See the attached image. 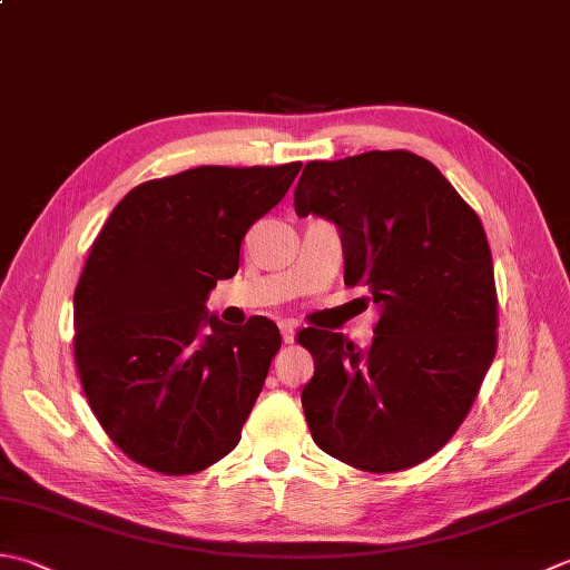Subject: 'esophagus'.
I'll return each instance as SVG.
<instances>
[{
  "instance_id": "obj_1",
  "label": "esophagus",
  "mask_w": 570,
  "mask_h": 570,
  "mask_svg": "<svg viewBox=\"0 0 570 570\" xmlns=\"http://www.w3.org/2000/svg\"><path fill=\"white\" fill-rule=\"evenodd\" d=\"M278 328H282V338H284V343H294L296 326H294L292 321H282V323H278Z\"/></svg>"
}]
</instances>
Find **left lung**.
Segmentation results:
<instances>
[{"label":"left lung","instance_id":"1","mask_svg":"<svg viewBox=\"0 0 570 570\" xmlns=\"http://www.w3.org/2000/svg\"><path fill=\"white\" fill-rule=\"evenodd\" d=\"M298 217L336 222L345 284L381 321L367 351L304 328L314 377L301 393L311 438L361 472L430 460L470 415L497 353L499 301L487 232L438 167L407 150L311 160Z\"/></svg>","mask_w":570,"mask_h":570}]
</instances>
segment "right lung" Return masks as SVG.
<instances>
[{"mask_svg":"<svg viewBox=\"0 0 570 570\" xmlns=\"http://www.w3.org/2000/svg\"><path fill=\"white\" fill-rule=\"evenodd\" d=\"M301 163L203 165L120 199L73 294V358L96 420L132 462L167 476L227 456L282 348L276 323L207 316L239 269L247 229L282 203Z\"/></svg>","mask_w":570,"mask_h":570,"instance_id":"obj_1","label":"right lung"}]
</instances>
